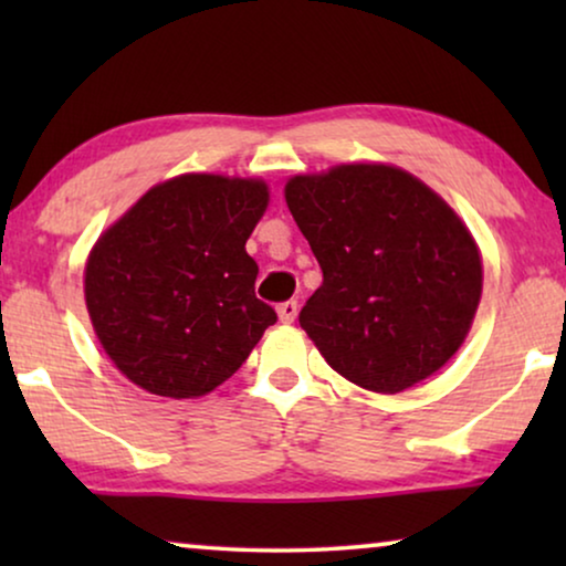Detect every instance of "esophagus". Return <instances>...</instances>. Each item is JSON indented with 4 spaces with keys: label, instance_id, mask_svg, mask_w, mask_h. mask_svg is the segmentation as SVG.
<instances>
[{
    "label": "esophagus",
    "instance_id": "34e87169",
    "mask_svg": "<svg viewBox=\"0 0 566 566\" xmlns=\"http://www.w3.org/2000/svg\"><path fill=\"white\" fill-rule=\"evenodd\" d=\"M296 314H298V301L296 298L283 301V304L277 306V316H281V322H285V324H291L293 319H296Z\"/></svg>",
    "mask_w": 566,
    "mask_h": 566
}]
</instances>
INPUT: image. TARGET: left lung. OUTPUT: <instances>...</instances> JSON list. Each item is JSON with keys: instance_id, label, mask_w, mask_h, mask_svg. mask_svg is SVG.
<instances>
[{"instance_id": "1", "label": "left lung", "mask_w": 566, "mask_h": 566, "mask_svg": "<svg viewBox=\"0 0 566 566\" xmlns=\"http://www.w3.org/2000/svg\"><path fill=\"white\" fill-rule=\"evenodd\" d=\"M285 203L324 275L301 329L339 376L397 394L451 360L482 296V260L443 198L405 169L343 165L293 177Z\"/></svg>"}]
</instances>
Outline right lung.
<instances>
[{
    "label": "right lung",
    "mask_w": 566,
    "mask_h": 566,
    "mask_svg": "<svg viewBox=\"0 0 566 566\" xmlns=\"http://www.w3.org/2000/svg\"><path fill=\"white\" fill-rule=\"evenodd\" d=\"M268 208L260 180L182 175L151 188L99 237L84 270L97 339L159 397H203L277 322L244 244Z\"/></svg>",
    "instance_id": "add662e5"
}]
</instances>
